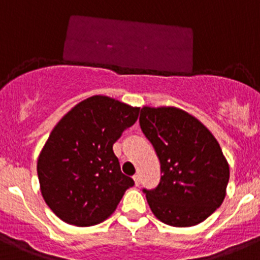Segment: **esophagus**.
I'll list each match as a JSON object with an SVG mask.
<instances>
[{
	"label": "esophagus",
	"mask_w": 260,
	"mask_h": 260,
	"mask_svg": "<svg viewBox=\"0 0 260 260\" xmlns=\"http://www.w3.org/2000/svg\"><path fill=\"white\" fill-rule=\"evenodd\" d=\"M133 179H135L136 186L140 185V182H141V177H140V174H135V176H133Z\"/></svg>",
	"instance_id": "1"
}]
</instances>
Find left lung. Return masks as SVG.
<instances>
[{"label":"left lung","instance_id":"8db88e82","mask_svg":"<svg viewBox=\"0 0 260 260\" xmlns=\"http://www.w3.org/2000/svg\"><path fill=\"white\" fill-rule=\"evenodd\" d=\"M140 125L163 173L154 190H142L155 217L173 227L207 219L224 200L230 179L229 163L214 136L177 108L145 106Z\"/></svg>","mask_w":260,"mask_h":260}]
</instances>
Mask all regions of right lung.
I'll use <instances>...</instances> for the list:
<instances>
[{
  "label": "right lung",
  "mask_w": 260,
  "mask_h": 260,
  "mask_svg": "<svg viewBox=\"0 0 260 260\" xmlns=\"http://www.w3.org/2000/svg\"><path fill=\"white\" fill-rule=\"evenodd\" d=\"M140 108L92 96L65 114L37 163L41 192L50 209L73 225L105 220L135 182L120 171L113 145L138 118Z\"/></svg>",
  "instance_id": "right-lung-1"
}]
</instances>
